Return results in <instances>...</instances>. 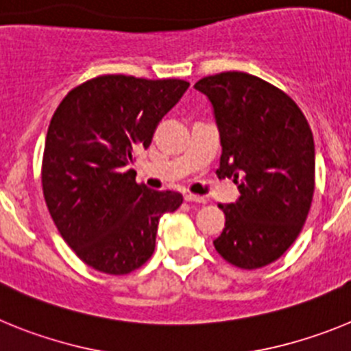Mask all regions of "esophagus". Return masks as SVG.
I'll return each mask as SVG.
<instances>
[{
    "instance_id": "esophagus-1",
    "label": "esophagus",
    "mask_w": 351,
    "mask_h": 351,
    "mask_svg": "<svg viewBox=\"0 0 351 351\" xmlns=\"http://www.w3.org/2000/svg\"><path fill=\"white\" fill-rule=\"evenodd\" d=\"M186 202H195V204H206V197H200V195H193V193H186L184 195Z\"/></svg>"
}]
</instances>
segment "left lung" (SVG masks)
Segmentation results:
<instances>
[{"label":"left lung","mask_w":351,"mask_h":351,"mask_svg":"<svg viewBox=\"0 0 351 351\" xmlns=\"http://www.w3.org/2000/svg\"><path fill=\"white\" fill-rule=\"evenodd\" d=\"M221 138L218 178L234 179L237 202L221 206L225 228L214 247L228 263L260 269L295 243L315 193V142L287 93L244 71L204 77Z\"/></svg>","instance_id":"left-lung-1"}]
</instances>
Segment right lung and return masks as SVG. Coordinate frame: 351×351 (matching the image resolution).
Masks as SVG:
<instances>
[{"mask_svg":"<svg viewBox=\"0 0 351 351\" xmlns=\"http://www.w3.org/2000/svg\"><path fill=\"white\" fill-rule=\"evenodd\" d=\"M188 88L179 79L100 75L56 108L43 149V197L64 243L89 267L114 276L142 267L161 214L182 204L181 193L137 184L130 165Z\"/></svg>","mask_w":351,"mask_h":351,"instance_id":"add662e5","label":"right lung"}]
</instances>
